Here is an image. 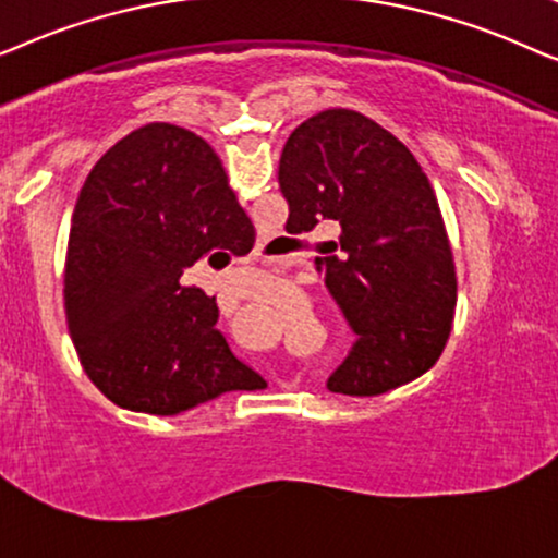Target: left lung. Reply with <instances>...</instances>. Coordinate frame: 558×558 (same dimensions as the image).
Instances as JSON below:
<instances>
[{
    "instance_id": "left-lung-1",
    "label": "left lung",
    "mask_w": 558,
    "mask_h": 558,
    "mask_svg": "<svg viewBox=\"0 0 558 558\" xmlns=\"http://www.w3.org/2000/svg\"><path fill=\"white\" fill-rule=\"evenodd\" d=\"M278 183L291 234L337 227L316 270L356 333L326 388L383 396L436 365L457 308V270L439 202L413 153L352 109L293 130Z\"/></svg>"
}]
</instances>
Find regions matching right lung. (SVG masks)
<instances>
[{"label": "right lung", "mask_w": 558, "mask_h": 558, "mask_svg": "<svg viewBox=\"0 0 558 558\" xmlns=\"http://www.w3.org/2000/svg\"><path fill=\"white\" fill-rule=\"evenodd\" d=\"M255 227L211 145L145 124L81 189L65 255V318L88 380L128 411L175 415L265 380L229 349L185 267L236 255ZM240 257V255H236Z\"/></svg>", "instance_id": "right-lung-1"}]
</instances>
